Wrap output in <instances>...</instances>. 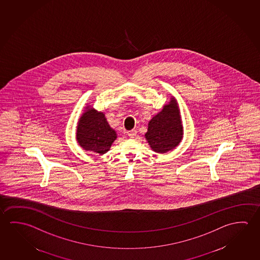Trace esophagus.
<instances>
[{
    "label": "esophagus",
    "mask_w": 260,
    "mask_h": 260,
    "mask_svg": "<svg viewBox=\"0 0 260 260\" xmlns=\"http://www.w3.org/2000/svg\"><path fill=\"white\" fill-rule=\"evenodd\" d=\"M136 129H132V131H129V132H128V137H131V138H134V137L136 136Z\"/></svg>",
    "instance_id": "esophagus-1"
}]
</instances>
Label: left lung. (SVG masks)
<instances>
[{"label":"left lung","mask_w":260,"mask_h":260,"mask_svg":"<svg viewBox=\"0 0 260 260\" xmlns=\"http://www.w3.org/2000/svg\"><path fill=\"white\" fill-rule=\"evenodd\" d=\"M145 138L149 147L157 153H166L180 143L183 138V126L175 98L171 97L169 104L149 120Z\"/></svg>","instance_id":"obj_1"}]
</instances>
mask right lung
I'll list each match as a JSON object with an SVG mask.
<instances>
[{"mask_svg":"<svg viewBox=\"0 0 260 260\" xmlns=\"http://www.w3.org/2000/svg\"><path fill=\"white\" fill-rule=\"evenodd\" d=\"M76 139L82 149L103 155L111 149L117 133L108 123L103 112L88 106L79 119Z\"/></svg>","mask_w":260,"mask_h":260,"instance_id":"add662e5","label":"right lung"}]
</instances>
